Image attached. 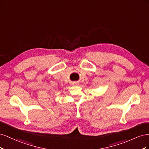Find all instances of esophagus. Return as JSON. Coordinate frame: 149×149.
Listing matches in <instances>:
<instances>
[{"label":"esophagus","mask_w":149,"mask_h":149,"mask_svg":"<svg viewBox=\"0 0 149 149\" xmlns=\"http://www.w3.org/2000/svg\"><path fill=\"white\" fill-rule=\"evenodd\" d=\"M75 85H78V83H74Z\"/></svg>","instance_id":"34e87169"}]
</instances>
